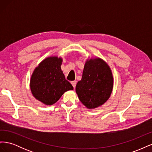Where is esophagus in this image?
I'll use <instances>...</instances> for the list:
<instances>
[{"instance_id":"obj_1","label":"esophagus","mask_w":152,"mask_h":152,"mask_svg":"<svg viewBox=\"0 0 152 152\" xmlns=\"http://www.w3.org/2000/svg\"><path fill=\"white\" fill-rule=\"evenodd\" d=\"M71 83H72L73 87H74V88H75V86H76V81H72V82H71Z\"/></svg>"}]
</instances>
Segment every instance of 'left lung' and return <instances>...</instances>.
Segmentation results:
<instances>
[{
  "mask_svg": "<svg viewBox=\"0 0 152 152\" xmlns=\"http://www.w3.org/2000/svg\"><path fill=\"white\" fill-rule=\"evenodd\" d=\"M113 85L112 73L103 60L96 58L87 61L81 80L76 85V93L82 103L89 109L104 103L110 98Z\"/></svg>",
  "mask_w": 152,
  "mask_h": 152,
  "instance_id": "left-lung-1",
  "label": "left lung"
}]
</instances>
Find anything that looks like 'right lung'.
Masks as SVG:
<instances>
[{"label": "right lung", "mask_w": 152, "mask_h": 152, "mask_svg": "<svg viewBox=\"0 0 152 152\" xmlns=\"http://www.w3.org/2000/svg\"><path fill=\"white\" fill-rule=\"evenodd\" d=\"M61 62L62 59L55 56L45 59L31 75L30 89L32 94L45 104L55 103L65 92L73 89L63 73Z\"/></svg>", "instance_id": "right-lung-1"}]
</instances>
